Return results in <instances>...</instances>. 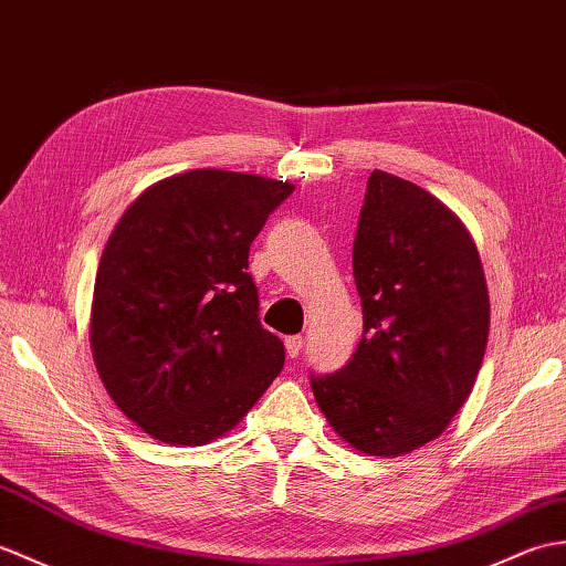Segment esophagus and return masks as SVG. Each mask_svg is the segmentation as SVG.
Masks as SVG:
<instances>
[{
  "label": "esophagus",
  "mask_w": 566,
  "mask_h": 566,
  "mask_svg": "<svg viewBox=\"0 0 566 566\" xmlns=\"http://www.w3.org/2000/svg\"><path fill=\"white\" fill-rule=\"evenodd\" d=\"M284 345H286L289 359H296L298 354H301V349H304V337H301V335H292V337L284 339Z\"/></svg>",
  "instance_id": "1"
}]
</instances>
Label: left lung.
Masks as SVG:
<instances>
[{"instance_id": "left-lung-1", "label": "left lung", "mask_w": 566, "mask_h": 566, "mask_svg": "<svg viewBox=\"0 0 566 566\" xmlns=\"http://www.w3.org/2000/svg\"><path fill=\"white\" fill-rule=\"evenodd\" d=\"M352 270L364 335L343 369L311 374V388L349 446L400 455L437 439L475 386L488 282L461 219L386 170L366 182Z\"/></svg>"}]
</instances>
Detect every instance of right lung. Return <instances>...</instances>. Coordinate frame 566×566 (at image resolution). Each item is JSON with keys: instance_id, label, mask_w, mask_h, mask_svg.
I'll use <instances>...</instances> for the list:
<instances>
[{"instance_id": "obj_1", "label": "right lung", "mask_w": 566, "mask_h": 566, "mask_svg": "<svg viewBox=\"0 0 566 566\" xmlns=\"http://www.w3.org/2000/svg\"><path fill=\"white\" fill-rule=\"evenodd\" d=\"M292 182L200 168L156 182L111 233L91 349L108 396L149 437L200 446L243 419L284 366L260 325L248 253Z\"/></svg>"}]
</instances>
